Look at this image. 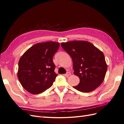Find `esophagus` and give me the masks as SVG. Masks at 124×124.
Returning <instances> with one entry per match:
<instances>
[{
  "label": "esophagus",
  "instance_id": "34e87169",
  "mask_svg": "<svg viewBox=\"0 0 124 124\" xmlns=\"http://www.w3.org/2000/svg\"><path fill=\"white\" fill-rule=\"evenodd\" d=\"M70 75H71V73L70 72H67L64 75L65 76V77H69Z\"/></svg>",
  "mask_w": 124,
  "mask_h": 124
}]
</instances>
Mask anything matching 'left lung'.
Returning <instances> with one entry per match:
<instances>
[{"label": "left lung", "mask_w": 124, "mask_h": 124, "mask_svg": "<svg viewBox=\"0 0 124 124\" xmlns=\"http://www.w3.org/2000/svg\"><path fill=\"white\" fill-rule=\"evenodd\" d=\"M61 46L71 56L74 74L80 78V83L74 88L88 93L102 83L107 69L102 52L86 41L63 42Z\"/></svg>", "instance_id": "8db88e82"}]
</instances>
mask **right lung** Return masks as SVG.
<instances>
[{"mask_svg":"<svg viewBox=\"0 0 124 124\" xmlns=\"http://www.w3.org/2000/svg\"><path fill=\"white\" fill-rule=\"evenodd\" d=\"M60 44L54 41L39 43L28 49L18 63V78L25 90L33 94L42 93L53 85L57 75L53 57Z\"/></svg>","mask_w":124,"mask_h":124,"instance_id":"add662e5","label":"right lung"}]
</instances>
